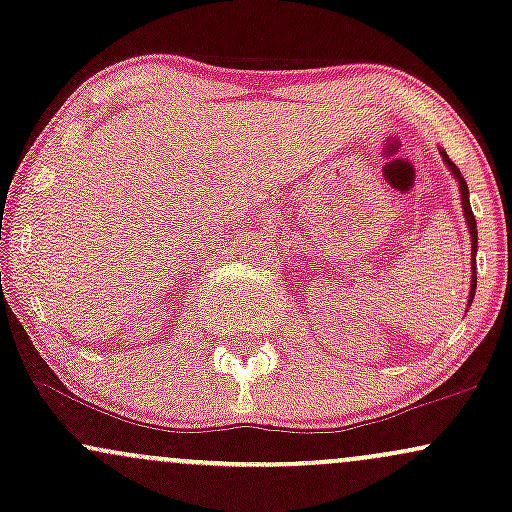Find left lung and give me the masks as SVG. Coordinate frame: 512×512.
I'll list each match as a JSON object with an SVG mask.
<instances>
[{"label":"left lung","instance_id":"left-lung-1","mask_svg":"<svg viewBox=\"0 0 512 512\" xmlns=\"http://www.w3.org/2000/svg\"><path fill=\"white\" fill-rule=\"evenodd\" d=\"M440 156H443L445 166L450 168L452 178L457 180L460 185V199H462V209H464V221H467V231L472 236V281H469V298H467V310L469 305L474 301V293H477V219L472 214V204H469V190H467V182H464L460 168L450 161V156L445 154V149H440Z\"/></svg>","mask_w":512,"mask_h":512}]
</instances>
